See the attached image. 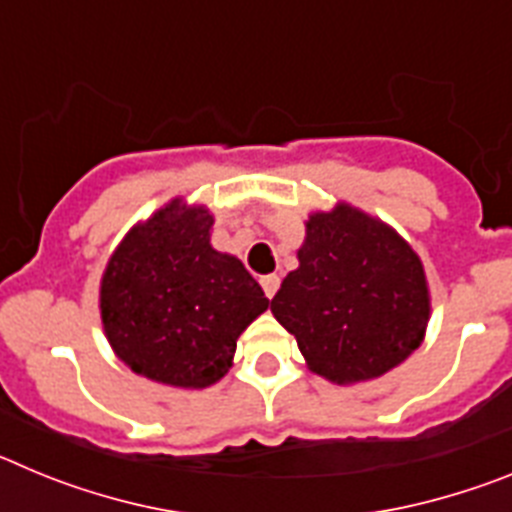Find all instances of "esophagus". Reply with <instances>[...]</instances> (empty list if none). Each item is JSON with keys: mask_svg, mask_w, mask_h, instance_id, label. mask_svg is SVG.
<instances>
[{"mask_svg": "<svg viewBox=\"0 0 512 512\" xmlns=\"http://www.w3.org/2000/svg\"><path fill=\"white\" fill-rule=\"evenodd\" d=\"M261 287H264V295L271 300V297L277 295V289H279L277 274H266V277H261Z\"/></svg>", "mask_w": 512, "mask_h": 512, "instance_id": "1", "label": "esophagus"}]
</instances>
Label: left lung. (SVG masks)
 <instances>
[{
    "instance_id": "8db88e82",
    "label": "left lung",
    "mask_w": 512,
    "mask_h": 512,
    "mask_svg": "<svg viewBox=\"0 0 512 512\" xmlns=\"http://www.w3.org/2000/svg\"><path fill=\"white\" fill-rule=\"evenodd\" d=\"M271 312L307 366L336 384L382 377L420 346L431 315L418 253L351 205L315 212Z\"/></svg>"
}]
</instances>
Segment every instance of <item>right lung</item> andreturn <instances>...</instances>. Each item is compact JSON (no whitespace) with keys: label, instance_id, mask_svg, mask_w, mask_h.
<instances>
[{"label":"right lung","instance_id":"right-lung-1","mask_svg":"<svg viewBox=\"0 0 512 512\" xmlns=\"http://www.w3.org/2000/svg\"><path fill=\"white\" fill-rule=\"evenodd\" d=\"M212 215L174 200L130 230L104 269L107 341L135 374L171 387H210L235 341L269 307L235 256L210 246Z\"/></svg>","mask_w":512,"mask_h":512}]
</instances>
